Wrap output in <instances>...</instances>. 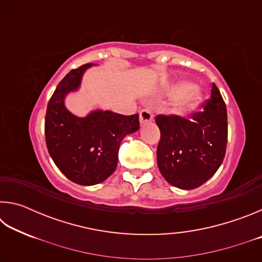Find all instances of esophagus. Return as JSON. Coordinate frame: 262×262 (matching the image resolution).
<instances>
[{"instance_id": "1", "label": "esophagus", "mask_w": 262, "mask_h": 262, "mask_svg": "<svg viewBox=\"0 0 262 262\" xmlns=\"http://www.w3.org/2000/svg\"><path fill=\"white\" fill-rule=\"evenodd\" d=\"M152 112L148 108H144L140 112V121L142 125H144V123H148L150 121H152Z\"/></svg>"}]
</instances>
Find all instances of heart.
<instances>
[{
    "mask_svg": "<svg viewBox=\"0 0 262 262\" xmlns=\"http://www.w3.org/2000/svg\"><path fill=\"white\" fill-rule=\"evenodd\" d=\"M167 96L172 98H180L174 107L177 114L185 115L196 110L202 103L203 96L199 89L194 86V84L179 81L166 89Z\"/></svg>",
    "mask_w": 262,
    "mask_h": 262,
    "instance_id": "obj_1",
    "label": "heart"
}]
</instances>
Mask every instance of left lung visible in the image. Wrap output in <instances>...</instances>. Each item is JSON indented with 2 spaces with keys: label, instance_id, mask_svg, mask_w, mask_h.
I'll return each mask as SVG.
<instances>
[{
  "label": "left lung",
  "instance_id": "1",
  "mask_svg": "<svg viewBox=\"0 0 262 262\" xmlns=\"http://www.w3.org/2000/svg\"><path fill=\"white\" fill-rule=\"evenodd\" d=\"M203 110L186 119L176 114L156 117L161 130L157 165L168 184L181 189H194L219 170L228 142L227 106L212 84L210 98Z\"/></svg>",
  "mask_w": 262,
  "mask_h": 262
}]
</instances>
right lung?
Here are the masks:
<instances>
[{"instance_id":"add662e5","label":"right lung","mask_w":262,"mask_h":262,"mask_svg":"<svg viewBox=\"0 0 262 262\" xmlns=\"http://www.w3.org/2000/svg\"><path fill=\"white\" fill-rule=\"evenodd\" d=\"M91 66L83 64L66 75L48 101L45 118L46 145L52 159L69 180L83 186L99 184L113 173L123 137L140 128L139 114L98 110L78 118L66 108L64 97L77 90Z\"/></svg>"}]
</instances>
